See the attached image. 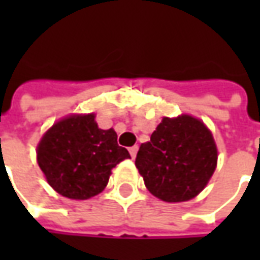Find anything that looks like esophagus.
Listing matches in <instances>:
<instances>
[{"mask_svg":"<svg viewBox=\"0 0 260 260\" xmlns=\"http://www.w3.org/2000/svg\"><path fill=\"white\" fill-rule=\"evenodd\" d=\"M129 153H131V157L132 158H135V156H136V153H138V146H132V147H129Z\"/></svg>","mask_w":260,"mask_h":260,"instance_id":"34e87169","label":"esophagus"}]
</instances>
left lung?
<instances>
[{
	"mask_svg": "<svg viewBox=\"0 0 260 260\" xmlns=\"http://www.w3.org/2000/svg\"><path fill=\"white\" fill-rule=\"evenodd\" d=\"M217 164L210 131L191 115L163 118L142 143L135 166L149 192L164 202H185L206 186Z\"/></svg>",
	"mask_w": 260,
	"mask_h": 260,
	"instance_id": "left-lung-1",
	"label": "left lung"
}]
</instances>
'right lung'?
Segmentation results:
<instances>
[{
  "label": "right lung",
  "mask_w": 260,
  "mask_h": 260,
  "mask_svg": "<svg viewBox=\"0 0 260 260\" xmlns=\"http://www.w3.org/2000/svg\"><path fill=\"white\" fill-rule=\"evenodd\" d=\"M131 158L114 129H100L94 114L71 115L54 124L37 147L48 184L69 199H89L106 188L111 170Z\"/></svg>",
  "instance_id": "right-lung-1"
}]
</instances>
